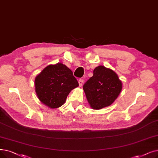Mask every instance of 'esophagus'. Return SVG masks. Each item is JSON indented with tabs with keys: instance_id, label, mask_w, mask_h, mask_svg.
<instances>
[{
	"instance_id": "1",
	"label": "esophagus",
	"mask_w": 158,
	"mask_h": 158,
	"mask_svg": "<svg viewBox=\"0 0 158 158\" xmlns=\"http://www.w3.org/2000/svg\"><path fill=\"white\" fill-rule=\"evenodd\" d=\"M83 82H84L83 79H80L79 80V86H81L82 85H83Z\"/></svg>"
}]
</instances>
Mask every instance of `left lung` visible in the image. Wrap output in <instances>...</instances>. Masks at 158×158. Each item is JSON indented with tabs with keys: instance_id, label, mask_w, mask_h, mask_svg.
Instances as JSON below:
<instances>
[{
	"instance_id": "8db88e82",
	"label": "left lung",
	"mask_w": 158,
	"mask_h": 158,
	"mask_svg": "<svg viewBox=\"0 0 158 158\" xmlns=\"http://www.w3.org/2000/svg\"><path fill=\"white\" fill-rule=\"evenodd\" d=\"M93 73L83 90L90 106L99 110L113 103L122 90V83L117 74L103 66L96 67Z\"/></svg>"
}]
</instances>
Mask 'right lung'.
<instances>
[{
  "label": "right lung",
  "instance_id": "obj_1",
  "mask_svg": "<svg viewBox=\"0 0 158 158\" xmlns=\"http://www.w3.org/2000/svg\"><path fill=\"white\" fill-rule=\"evenodd\" d=\"M35 92L39 100L51 108L62 106L67 96L79 86L72 71L62 63L46 67L35 78Z\"/></svg>",
  "mask_w": 158,
  "mask_h": 158
}]
</instances>
